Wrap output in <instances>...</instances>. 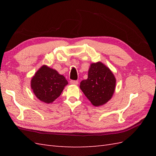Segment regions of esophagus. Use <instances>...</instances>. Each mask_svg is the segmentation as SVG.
Returning <instances> with one entry per match:
<instances>
[{
    "instance_id": "34e87169",
    "label": "esophagus",
    "mask_w": 156,
    "mask_h": 156,
    "mask_svg": "<svg viewBox=\"0 0 156 156\" xmlns=\"http://www.w3.org/2000/svg\"><path fill=\"white\" fill-rule=\"evenodd\" d=\"M69 82H70L71 84H73V85H78V82L77 80H71Z\"/></svg>"
}]
</instances>
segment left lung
Listing matches in <instances>:
<instances>
[{
    "label": "left lung",
    "mask_w": 156,
    "mask_h": 156,
    "mask_svg": "<svg viewBox=\"0 0 156 156\" xmlns=\"http://www.w3.org/2000/svg\"><path fill=\"white\" fill-rule=\"evenodd\" d=\"M116 78L109 68L101 62L92 63L88 69V78L80 82V88L95 107L105 105L114 94Z\"/></svg>",
    "instance_id": "8db88e82"
}]
</instances>
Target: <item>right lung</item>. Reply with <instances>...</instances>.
Wrapping results in <instances>:
<instances>
[{"instance_id": "obj_1", "label": "right lung", "mask_w": 156, "mask_h": 156, "mask_svg": "<svg viewBox=\"0 0 156 156\" xmlns=\"http://www.w3.org/2000/svg\"><path fill=\"white\" fill-rule=\"evenodd\" d=\"M68 84L64 76L57 70L43 65L32 77L31 88L39 101L50 104L60 96Z\"/></svg>"}]
</instances>
